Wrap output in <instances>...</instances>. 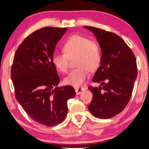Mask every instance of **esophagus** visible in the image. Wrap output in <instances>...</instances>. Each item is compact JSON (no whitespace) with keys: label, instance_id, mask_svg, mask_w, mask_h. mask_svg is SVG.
<instances>
[{"label":"esophagus","instance_id":"1","mask_svg":"<svg viewBox=\"0 0 149 149\" xmlns=\"http://www.w3.org/2000/svg\"><path fill=\"white\" fill-rule=\"evenodd\" d=\"M85 89L83 87H75V91H76L77 95H79L82 91H85Z\"/></svg>","mask_w":149,"mask_h":149}]
</instances>
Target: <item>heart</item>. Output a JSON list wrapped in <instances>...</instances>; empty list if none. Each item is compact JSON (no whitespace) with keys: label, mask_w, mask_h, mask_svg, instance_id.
<instances>
[{"label":"heart","mask_w":149,"mask_h":149,"mask_svg":"<svg viewBox=\"0 0 149 149\" xmlns=\"http://www.w3.org/2000/svg\"><path fill=\"white\" fill-rule=\"evenodd\" d=\"M64 53H55L52 63L57 70L66 73L68 70L69 59L77 56V68L72 70L64 79V83L72 86H80L84 83L91 71L96 70L102 62V50L96 41L86 36L74 34L63 45Z\"/></svg>","instance_id":"b5f03b06"}]
</instances>
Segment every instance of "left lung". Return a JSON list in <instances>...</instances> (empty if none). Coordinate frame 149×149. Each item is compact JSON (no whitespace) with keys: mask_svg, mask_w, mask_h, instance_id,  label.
Listing matches in <instances>:
<instances>
[{"mask_svg":"<svg viewBox=\"0 0 149 149\" xmlns=\"http://www.w3.org/2000/svg\"><path fill=\"white\" fill-rule=\"evenodd\" d=\"M84 28L93 32L102 50L101 65L92 79L101 85L88 87L93 93L88 109L95 117L109 119L123 111L131 98L138 74L136 57L117 34L91 26Z\"/></svg>","mask_w":149,"mask_h":149,"instance_id":"obj_1","label":"left lung"}]
</instances>
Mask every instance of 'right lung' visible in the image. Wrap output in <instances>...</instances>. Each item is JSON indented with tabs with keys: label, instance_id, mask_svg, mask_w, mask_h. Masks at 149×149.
I'll return each mask as SVG.
<instances>
[{
	"label": "right lung",
	"instance_id": "1",
	"mask_svg": "<svg viewBox=\"0 0 149 149\" xmlns=\"http://www.w3.org/2000/svg\"><path fill=\"white\" fill-rule=\"evenodd\" d=\"M66 30L45 27L32 32L18 47L11 66L15 98L32 120L48 127L64 121L67 101L76 94L70 85L58 87L60 77L52 63L57 42Z\"/></svg>",
	"mask_w": 149,
	"mask_h": 149
}]
</instances>
